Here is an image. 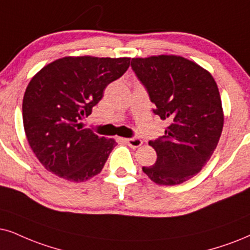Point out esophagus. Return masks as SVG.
I'll return each mask as SVG.
<instances>
[{
    "instance_id": "1",
    "label": "esophagus",
    "mask_w": 250,
    "mask_h": 250,
    "mask_svg": "<svg viewBox=\"0 0 250 250\" xmlns=\"http://www.w3.org/2000/svg\"><path fill=\"white\" fill-rule=\"evenodd\" d=\"M125 142H127L129 146L132 147V148H137V147H140V146H142V145H143V141H142L141 138H137V137L127 138Z\"/></svg>"
}]
</instances>
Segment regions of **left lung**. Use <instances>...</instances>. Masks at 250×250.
<instances>
[{"label": "left lung", "instance_id": "obj_1", "mask_svg": "<svg viewBox=\"0 0 250 250\" xmlns=\"http://www.w3.org/2000/svg\"><path fill=\"white\" fill-rule=\"evenodd\" d=\"M131 67L156 106L154 114L169 122L165 136L148 142L157 162L143 172L157 185H180L201 172L222 135L224 110L216 81L179 55L134 58Z\"/></svg>", "mask_w": 250, "mask_h": 250}]
</instances>
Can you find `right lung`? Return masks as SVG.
Returning <instances> with one entry per match:
<instances>
[{"label":"right lung","mask_w":250,"mask_h":250,"mask_svg":"<svg viewBox=\"0 0 250 250\" xmlns=\"http://www.w3.org/2000/svg\"><path fill=\"white\" fill-rule=\"evenodd\" d=\"M129 65L130 58L65 56L33 76L23 99L24 130L47 170L74 182L102 172L116 142L83 129L81 120Z\"/></svg>","instance_id":"1"}]
</instances>
